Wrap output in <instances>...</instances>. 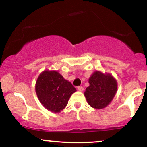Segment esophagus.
<instances>
[{
    "instance_id": "34e87169",
    "label": "esophagus",
    "mask_w": 147,
    "mask_h": 147,
    "mask_svg": "<svg viewBox=\"0 0 147 147\" xmlns=\"http://www.w3.org/2000/svg\"><path fill=\"white\" fill-rule=\"evenodd\" d=\"M77 89L79 91H83L84 90V87L82 86H79L77 87Z\"/></svg>"
}]
</instances>
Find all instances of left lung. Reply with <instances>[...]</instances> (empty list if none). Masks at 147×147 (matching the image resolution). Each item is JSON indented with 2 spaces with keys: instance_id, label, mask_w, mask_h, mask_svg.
Listing matches in <instances>:
<instances>
[{
  "instance_id": "8db88e82",
  "label": "left lung",
  "mask_w": 147,
  "mask_h": 147,
  "mask_svg": "<svg viewBox=\"0 0 147 147\" xmlns=\"http://www.w3.org/2000/svg\"><path fill=\"white\" fill-rule=\"evenodd\" d=\"M90 86L84 92L89 105L97 109H103L113 100L117 89V82L111 75L96 71L89 79Z\"/></svg>"
}]
</instances>
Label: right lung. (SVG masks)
<instances>
[{
  "label": "right lung",
  "mask_w": 147,
  "mask_h": 147,
  "mask_svg": "<svg viewBox=\"0 0 147 147\" xmlns=\"http://www.w3.org/2000/svg\"><path fill=\"white\" fill-rule=\"evenodd\" d=\"M76 91L70 82L57 71L42 72L36 83V92L45 109L58 113L68 104L70 96Z\"/></svg>",
  "instance_id": "obj_1"
}]
</instances>
